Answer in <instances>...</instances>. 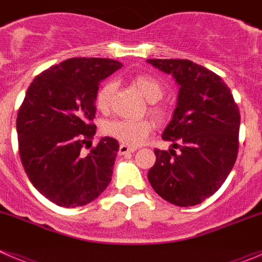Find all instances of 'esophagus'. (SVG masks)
<instances>
[{
  "label": "esophagus",
  "instance_id": "1",
  "mask_svg": "<svg viewBox=\"0 0 262 262\" xmlns=\"http://www.w3.org/2000/svg\"><path fill=\"white\" fill-rule=\"evenodd\" d=\"M136 148L133 147H128V145H124V144H120L119 145V155H127V154H131V152H135Z\"/></svg>",
  "mask_w": 262,
  "mask_h": 262
}]
</instances>
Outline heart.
I'll list each match as a JSON object with an SVG mask.
<instances>
[{
    "label": "heart",
    "instance_id": "obj_1",
    "mask_svg": "<svg viewBox=\"0 0 262 262\" xmlns=\"http://www.w3.org/2000/svg\"><path fill=\"white\" fill-rule=\"evenodd\" d=\"M131 84L134 85L139 94L152 103L149 113L156 118L159 122H163L166 118V110L161 105H157L160 99L165 94V88L157 78L148 75H138L131 78ZM115 90L113 82H106L97 90L94 103L96 107L102 113L110 108L111 97ZM152 129V123L149 120H126V119H111L106 120L102 124V133L110 138L115 139L124 145L135 147L144 142V139L149 135Z\"/></svg>",
    "mask_w": 262,
    "mask_h": 262
}]
</instances>
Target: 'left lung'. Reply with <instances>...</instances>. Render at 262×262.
I'll return each mask as SVG.
<instances>
[{"instance_id": "1", "label": "left lung", "mask_w": 262, "mask_h": 262, "mask_svg": "<svg viewBox=\"0 0 262 262\" xmlns=\"http://www.w3.org/2000/svg\"><path fill=\"white\" fill-rule=\"evenodd\" d=\"M147 61L180 85L177 107L163 134L173 148L155 149L148 181L168 202L195 206L211 196L232 170L239 151V107L226 82L205 67L182 59Z\"/></svg>"}]
</instances>
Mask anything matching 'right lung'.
Instances as JSON below:
<instances>
[{"instance_id":"obj_1","label":"right lung","mask_w":262,"mask_h":262,"mask_svg":"<svg viewBox=\"0 0 262 262\" xmlns=\"http://www.w3.org/2000/svg\"><path fill=\"white\" fill-rule=\"evenodd\" d=\"M119 68L117 60L73 57L41 72L27 89L17 117L20 161L36 190L57 206L88 205L110 184L119 144L105 136L92 147V120L99 82Z\"/></svg>"}]
</instances>
